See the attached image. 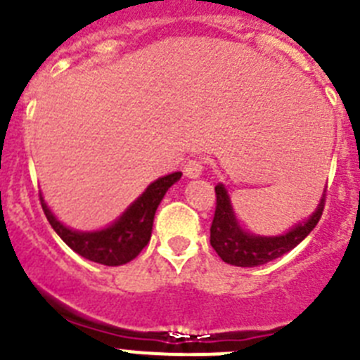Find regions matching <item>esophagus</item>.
I'll use <instances>...</instances> for the list:
<instances>
[{
    "label": "esophagus",
    "instance_id": "esophagus-1",
    "mask_svg": "<svg viewBox=\"0 0 360 360\" xmlns=\"http://www.w3.org/2000/svg\"><path fill=\"white\" fill-rule=\"evenodd\" d=\"M203 173V164L200 158H191L189 162L186 164V167H184V174H186L187 178H200Z\"/></svg>",
    "mask_w": 360,
    "mask_h": 360
}]
</instances>
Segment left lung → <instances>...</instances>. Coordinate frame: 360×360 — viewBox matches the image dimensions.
<instances>
[{"label":"left lung","instance_id":"left-lung-1","mask_svg":"<svg viewBox=\"0 0 360 360\" xmlns=\"http://www.w3.org/2000/svg\"><path fill=\"white\" fill-rule=\"evenodd\" d=\"M214 191L216 211L211 225V245L225 263L234 266L265 265L295 249L314 231L323 214L324 200H326V187H324L319 205L304 221H299L279 236H259L241 227L224 184H218Z\"/></svg>","mask_w":360,"mask_h":360}]
</instances>
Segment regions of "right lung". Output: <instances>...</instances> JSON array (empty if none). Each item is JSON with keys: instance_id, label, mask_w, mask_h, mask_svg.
Listing matches in <instances>:
<instances>
[{"instance_id": "1", "label": "right lung", "mask_w": 360, "mask_h": 360, "mask_svg": "<svg viewBox=\"0 0 360 360\" xmlns=\"http://www.w3.org/2000/svg\"><path fill=\"white\" fill-rule=\"evenodd\" d=\"M180 178H182L180 171L157 178L113 224L98 229V231H75V229L66 227L50 211L43 195H39L41 205H43L44 214L53 231L73 252H77L79 256L94 263L117 266L135 259L148 245L149 238H151L155 212H157L167 189L176 184Z\"/></svg>"}]
</instances>
